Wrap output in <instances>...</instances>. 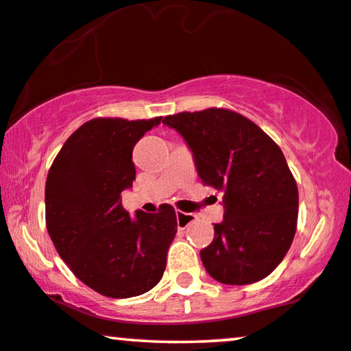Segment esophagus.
I'll list each match as a JSON object with an SVG mask.
<instances>
[{
	"label": "esophagus",
	"mask_w": 351,
	"mask_h": 351,
	"mask_svg": "<svg viewBox=\"0 0 351 351\" xmlns=\"http://www.w3.org/2000/svg\"><path fill=\"white\" fill-rule=\"evenodd\" d=\"M176 217H177V225H179V228H186L195 219L191 214L182 213V210H176Z\"/></svg>",
	"instance_id": "obj_1"
}]
</instances>
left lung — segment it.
<instances>
[{
  "instance_id": "left-lung-1",
  "label": "left lung",
  "mask_w": 351,
  "mask_h": 351,
  "mask_svg": "<svg viewBox=\"0 0 351 351\" xmlns=\"http://www.w3.org/2000/svg\"><path fill=\"white\" fill-rule=\"evenodd\" d=\"M162 123L189 143L201 182L223 193V222L199 252L206 270L232 286L267 278L289 251L299 214V190L281 148L227 108L169 114Z\"/></svg>"
}]
</instances>
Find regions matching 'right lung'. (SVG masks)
Returning <instances> with one entry per match:
<instances>
[{
	"label": "right lung",
	"instance_id": "obj_1",
	"mask_svg": "<svg viewBox=\"0 0 351 351\" xmlns=\"http://www.w3.org/2000/svg\"><path fill=\"white\" fill-rule=\"evenodd\" d=\"M160 121L90 119L66 138L47 172L46 228L57 252L80 281L112 299L160 282L177 233L172 206L131 217L121 203L136 180L134 145Z\"/></svg>",
	"mask_w": 351,
	"mask_h": 351
}]
</instances>
